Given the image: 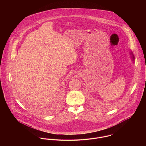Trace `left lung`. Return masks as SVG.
<instances>
[{
	"label": "left lung",
	"mask_w": 146,
	"mask_h": 146,
	"mask_svg": "<svg viewBox=\"0 0 146 146\" xmlns=\"http://www.w3.org/2000/svg\"><path fill=\"white\" fill-rule=\"evenodd\" d=\"M131 54L132 55V56H131V57H132V60L133 61H134V56L133 55L132 52H131Z\"/></svg>",
	"instance_id": "obj_1"
}]
</instances>
